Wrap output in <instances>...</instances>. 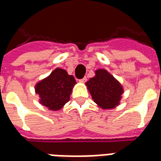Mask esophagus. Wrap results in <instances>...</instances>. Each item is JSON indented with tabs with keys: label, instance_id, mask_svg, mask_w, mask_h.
<instances>
[{
	"label": "esophagus",
	"instance_id": "34e87169",
	"mask_svg": "<svg viewBox=\"0 0 161 161\" xmlns=\"http://www.w3.org/2000/svg\"><path fill=\"white\" fill-rule=\"evenodd\" d=\"M86 80H87V78H86V77H84V78H83V79L80 80L79 81L80 82V83H85V82L86 81Z\"/></svg>",
	"mask_w": 161,
	"mask_h": 161
}]
</instances>
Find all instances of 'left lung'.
I'll return each instance as SVG.
<instances>
[{"label":"left lung","mask_w":161,"mask_h":161,"mask_svg":"<svg viewBox=\"0 0 161 161\" xmlns=\"http://www.w3.org/2000/svg\"><path fill=\"white\" fill-rule=\"evenodd\" d=\"M95 74V76L86 82L94 102L104 110L118 106L124 93L122 85L105 69H98Z\"/></svg>","instance_id":"1"}]
</instances>
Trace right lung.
I'll return each mask as SVG.
<instances>
[{
    "label": "right lung",
    "instance_id": "1",
    "mask_svg": "<svg viewBox=\"0 0 161 161\" xmlns=\"http://www.w3.org/2000/svg\"><path fill=\"white\" fill-rule=\"evenodd\" d=\"M76 84L73 75L61 68H56L48 76L36 84L35 91L39 102L50 110H59L70 101L72 89Z\"/></svg>",
    "mask_w": 161,
    "mask_h": 161
}]
</instances>
